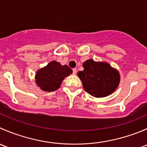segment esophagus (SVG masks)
I'll list each match as a JSON object with an SVG mask.
<instances>
[{"mask_svg": "<svg viewBox=\"0 0 147 147\" xmlns=\"http://www.w3.org/2000/svg\"><path fill=\"white\" fill-rule=\"evenodd\" d=\"M72 72H73L74 75H75V74L77 73V69H75V68H74V69H72Z\"/></svg>", "mask_w": 147, "mask_h": 147, "instance_id": "34e87169", "label": "esophagus"}]
</instances>
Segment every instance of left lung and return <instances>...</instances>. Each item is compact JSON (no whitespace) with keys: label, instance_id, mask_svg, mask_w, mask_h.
<instances>
[{"label":"left lung","instance_id":"obj_1","mask_svg":"<svg viewBox=\"0 0 147 147\" xmlns=\"http://www.w3.org/2000/svg\"><path fill=\"white\" fill-rule=\"evenodd\" d=\"M84 70L78 75L87 93L97 98L105 97L114 92L119 86V71L106 62H95L92 59L82 64Z\"/></svg>","mask_w":147,"mask_h":147}]
</instances>
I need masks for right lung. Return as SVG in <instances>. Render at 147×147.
<instances>
[{
  "label": "right lung",
  "mask_w": 147,
  "mask_h": 147,
  "mask_svg": "<svg viewBox=\"0 0 147 147\" xmlns=\"http://www.w3.org/2000/svg\"><path fill=\"white\" fill-rule=\"evenodd\" d=\"M72 73V70L67 65H62L53 60L37 71L35 82L43 91H55L60 87L63 80Z\"/></svg>",
  "instance_id": "right-lung-1"
}]
</instances>
